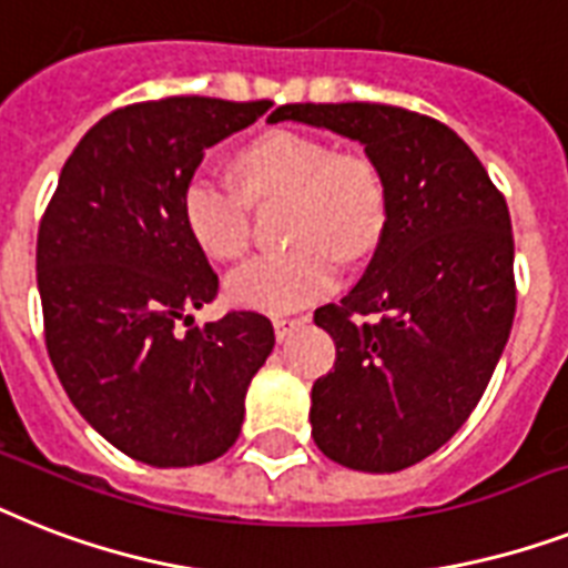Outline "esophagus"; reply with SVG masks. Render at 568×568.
Masks as SVG:
<instances>
[{
    "instance_id": "obj_1",
    "label": "esophagus",
    "mask_w": 568,
    "mask_h": 568,
    "mask_svg": "<svg viewBox=\"0 0 568 568\" xmlns=\"http://www.w3.org/2000/svg\"><path fill=\"white\" fill-rule=\"evenodd\" d=\"M308 317H285V315H276L274 317V332H276V341H285L292 335V329L306 324Z\"/></svg>"
}]
</instances>
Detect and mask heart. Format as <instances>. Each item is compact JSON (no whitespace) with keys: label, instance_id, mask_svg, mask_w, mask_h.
<instances>
[{"label":"heart","instance_id":"heart-1","mask_svg":"<svg viewBox=\"0 0 568 568\" xmlns=\"http://www.w3.org/2000/svg\"><path fill=\"white\" fill-rule=\"evenodd\" d=\"M239 186L195 172L180 210L195 244L219 262H236L251 244V204L285 201L283 253L233 271L224 283L230 303L288 312L324 297L338 283V256L356 262L376 251L388 224V195L367 156L335 154L321 140L274 131L236 156Z\"/></svg>","mask_w":568,"mask_h":568}]
</instances>
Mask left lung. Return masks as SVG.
<instances>
[{"label": "left lung", "instance_id": "left-lung-1", "mask_svg": "<svg viewBox=\"0 0 568 568\" xmlns=\"http://www.w3.org/2000/svg\"><path fill=\"white\" fill-rule=\"evenodd\" d=\"M364 145L388 224L364 276L315 312L335 371L312 385V437L341 467L396 473L428 458L481 399L516 312L505 195L458 133L390 104H283L271 122Z\"/></svg>", "mask_w": 568, "mask_h": 568}]
</instances>
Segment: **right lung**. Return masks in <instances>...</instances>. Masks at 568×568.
Segmentation results:
<instances>
[{
	"instance_id": "obj_1",
	"label": "right lung",
	"mask_w": 568,
	"mask_h": 568,
	"mask_svg": "<svg viewBox=\"0 0 568 568\" xmlns=\"http://www.w3.org/2000/svg\"><path fill=\"white\" fill-rule=\"evenodd\" d=\"M268 108L172 95L113 110L69 154L40 221L54 373L104 440L151 467H195L236 444L247 385L274 349L256 312L195 326L219 276L180 210L204 151Z\"/></svg>"
}]
</instances>
